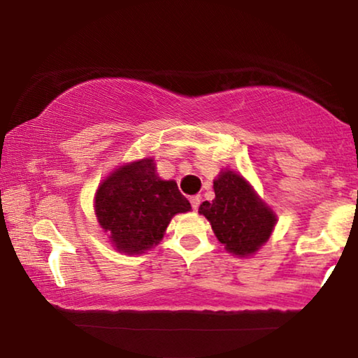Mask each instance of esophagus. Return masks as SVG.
Returning a JSON list of instances; mask_svg holds the SVG:
<instances>
[{
	"mask_svg": "<svg viewBox=\"0 0 358 358\" xmlns=\"http://www.w3.org/2000/svg\"><path fill=\"white\" fill-rule=\"evenodd\" d=\"M189 201H191V208H193L194 210H198L199 204H201V196L196 194V196H193V198H191Z\"/></svg>",
	"mask_w": 358,
	"mask_h": 358,
	"instance_id": "esophagus-1",
	"label": "esophagus"
}]
</instances>
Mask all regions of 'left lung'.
I'll list each match as a JSON object with an SVG mask.
<instances>
[{
  "mask_svg": "<svg viewBox=\"0 0 358 358\" xmlns=\"http://www.w3.org/2000/svg\"><path fill=\"white\" fill-rule=\"evenodd\" d=\"M215 198L199 206L215 236L230 253L250 256L268 241L275 225V215L243 177L222 172L214 181Z\"/></svg>",
  "mask_w": 358,
  "mask_h": 358,
  "instance_id": "8db88e82",
  "label": "left lung"
}]
</instances>
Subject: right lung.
Segmentation results:
<instances>
[{"label": "right lung", "instance_id": "add662e5", "mask_svg": "<svg viewBox=\"0 0 358 358\" xmlns=\"http://www.w3.org/2000/svg\"><path fill=\"white\" fill-rule=\"evenodd\" d=\"M189 209L177 183L155 175L152 159L115 170L95 194L99 224L117 250L128 255L144 253L157 245L173 215Z\"/></svg>", "mask_w": 358, "mask_h": 358}]
</instances>
